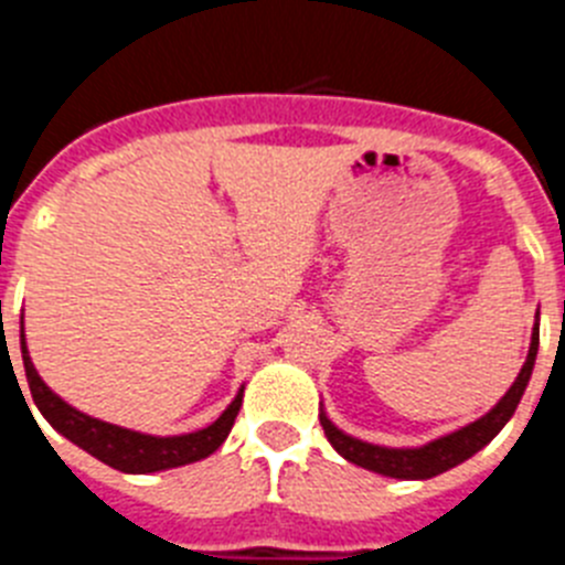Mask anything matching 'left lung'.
Segmentation results:
<instances>
[{"instance_id": "left-lung-1", "label": "left lung", "mask_w": 565, "mask_h": 565, "mask_svg": "<svg viewBox=\"0 0 565 565\" xmlns=\"http://www.w3.org/2000/svg\"><path fill=\"white\" fill-rule=\"evenodd\" d=\"M537 323L532 329V343L530 354H526V363H523L521 374L512 383V388L507 391L504 399L495 405L487 416H481L479 422H472L467 428L456 430L450 436H441V439L430 441L425 447H416V450H391V447H377L369 445V441L352 439V436L340 434L327 416H320V425H323V434L332 441V447L338 450L343 459H349L352 465L365 467V470L383 472L391 479H434L439 472L450 470V467L461 465L465 459H470L472 454H479L487 441H492V436L504 428L510 416L515 414L518 403H521L526 383L532 377V365H535L537 354Z\"/></svg>"}]
</instances>
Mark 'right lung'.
<instances>
[{
	"instance_id": "add662e5",
	"label": "right lung",
	"mask_w": 565,
	"mask_h": 565,
	"mask_svg": "<svg viewBox=\"0 0 565 565\" xmlns=\"http://www.w3.org/2000/svg\"><path fill=\"white\" fill-rule=\"evenodd\" d=\"M22 360H24V374H28L30 394H33L35 405L44 414V419L53 425L58 434L67 436L78 447H84L86 454H93L104 465L115 467L124 472H154V470H169V467L191 465L205 456H211L222 441L231 434L233 422H236L238 408H242V394L231 403V408L220 416V419L207 425L205 430L188 436H169V439H157V436L135 434V430L115 428L109 422L93 419V416L81 414V411L70 408L64 399L53 394L42 377L35 374L33 363H30L28 345H24L22 334Z\"/></svg>"
}]
</instances>
